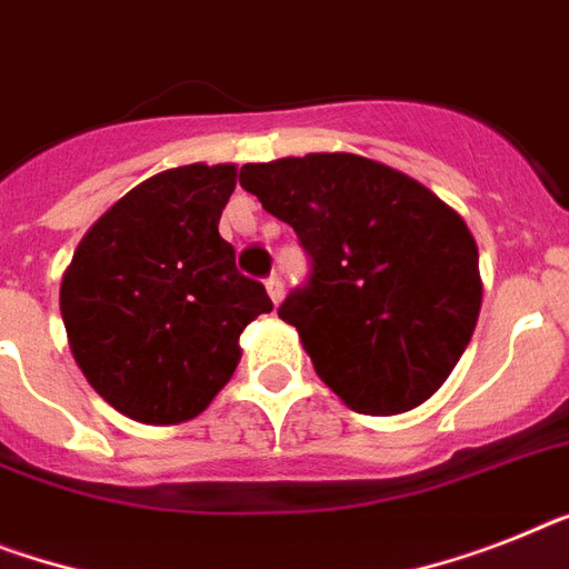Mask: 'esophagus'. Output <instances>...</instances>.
Returning <instances> with one entry per match:
<instances>
[{"instance_id":"1","label":"esophagus","mask_w":569,"mask_h":569,"mask_svg":"<svg viewBox=\"0 0 569 569\" xmlns=\"http://www.w3.org/2000/svg\"><path fill=\"white\" fill-rule=\"evenodd\" d=\"M264 284H267V293H270V299H273V305H279L281 296H284V281H281L279 276H270Z\"/></svg>"}]
</instances>
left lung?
Listing matches in <instances>:
<instances>
[{
	"mask_svg": "<svg viewBox=\"0 0 569 569\" xmlns=\"http://www.w3.org/2000/svg\"><path fill=\"white\" fill-rule=\"evenodd\" d=\"M311 261L281 302L313 369L351 410L396 416L442 387L480 317V256L457 211L396 168L308 153L241 168Z\"/></svg>",
	"mask_w": 569,
	"mask_h": 569,
	"instance_id": "obj_1",
	"label": "left lung"
}]
</instances>
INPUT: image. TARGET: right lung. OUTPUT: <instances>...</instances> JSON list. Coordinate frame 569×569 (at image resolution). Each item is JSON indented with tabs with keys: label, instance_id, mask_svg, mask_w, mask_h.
I'll return each instance as SVG.
<instances>
[{
	"label": "right lung",
	"instance_id": "obj_1",
	"mask_svg": "<svg viewBox=\"0 0 569 569\" xmlns=\"http://www.w3.org/2000/svg\"><path fill=\"white\" fill-rule=\"evenodd\" d=\"M234 166L171 168L83 234L60 284L69 349L98 396L142 425H180L232 378L241 331L273 311L218 232Z\"/></svg>",
	"mask_w": 569,
	"mask_h": 569
}]
</instances>
